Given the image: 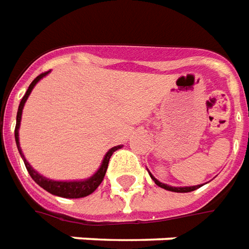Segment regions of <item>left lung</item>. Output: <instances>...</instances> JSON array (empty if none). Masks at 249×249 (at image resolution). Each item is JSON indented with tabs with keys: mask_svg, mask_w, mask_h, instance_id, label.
Segmentation results:
<instances>
[{
	"mask_svg": "<svg viewBox=\"0 0 249 249\" xmlns=\"http://www.w3.org/2000/svg\"><path fill=\"white\" fill-rule=\"evenodd\" d=\"M149 177L152 178V180H154L155 183L159 186V187L164 189V190L174 191V193H190V191L197 190L198 187H201V186H202V185H197V186H183V187H175V186H170V185H166V183H161L160 180H158V179L155 178L154 175H152L151 173H149Z\"/></svg>",
	"mask_w": 249,
	"mask_h": 249,
	"instance_id": "8db88e82",
	"label": "left lung"
}]
</instances>
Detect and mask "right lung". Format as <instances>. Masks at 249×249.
<instances>
[{"instance_id": "right-lung-1", "label": "right lung", "mask_w": 249, "mask_h": 249, "mask_svg": "<svg viewBox=\"0 0 249 249\" xmlns=\"http://www.w3.org/2000/svg\"><path fill=\"white\" fill-rule=\"evenodd\" d=\"M48 72H50V71H47V72H44V74H40L39 76H36V79L29 85L27 93H25V95L22 97L21 102H20V105H18L17 119H16V129H15V139H16V144H17V149H18V152H20V155H21L22 160H24V164H25V167H27L29 175L32 177V179H34L35 182H36L40 187H43L46 191L51 193V194H53V196H58V197H63V198L88 197V196H90V194H91V193H93V191H94L95 189L101 185L102 179H104L105 174H107L109 159H110V156L113 155V152L121 148L123 145H117V147H113V148L109 149V151L107 152V155L104 156V159H102V163H101L100 168H98V170H97V171H95L90 178L81 179V180H53V179L46 178L44 175H41L40 173H37L34 167L28 163V160L25 159V156H24V154H22L21 147H20L18 129H20V124H21V116H22V109H24V105H25V102H27L29 94L32 93V90H34V88L36 86V83L39 82L40 79H43L46 75H48Z\"/></svg>"}]
</instances>
